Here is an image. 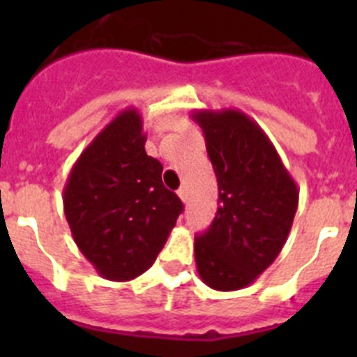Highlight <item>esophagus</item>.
<instances>
[{
    "label": "esophagus",
    "instance_id": "esophagus-1",
    "mask_svg": "<svg viewBox=\"0 0 357 357\" xmlns=\"http://www.w3.org/2000/svg\"><path fill=\"white\" fill-rule=\"evenodd\" d=\"M176 195L181 197L182 202H188V189H185V188L178 189V191H176Z\"/></svg>",
    "mask_w": 357,
    "mask_h": 357
}]
</instances>
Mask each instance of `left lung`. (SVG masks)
<instances>
[{
	"mask_svg": "<svg viewBox=\"0 0 357 357\" xmlns=\"http://www.w3.org/2000/svg\"><path fill=\"white\" fill-rule=\"evenodd\" d=\"M218 178V213L195 241L200 279L218 291L247 288L280 254L298 189L263 128L238 109L193 110Z\"/></svg>",
	"mask_w": 357,
	"mask_h": 357,
	"instance_id": "1",
	"label": "left lung"
}]
</instances>
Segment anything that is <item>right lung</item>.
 <instances>
[{
	"label": "right lung",
	"instance_id": "1",
	"mask_svg": "<svg viewBox=\"0 0 357 357\" xmlns=\"http://www.w3.org/2000/svg\"><path fill=\"white\" fill-rule=\"evenodd\" d=\"M144 143L139 110H121L73 164L62 195L77 247L114 282L146 272L184 209Z\"/></svg>",
	"mask_w": 357,
	"mask_h": 357
}]
</instances>
